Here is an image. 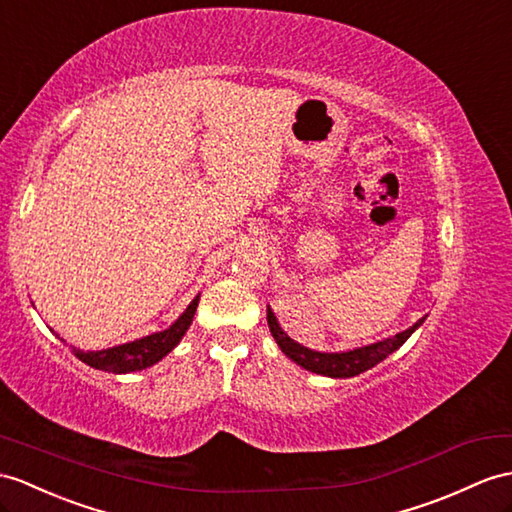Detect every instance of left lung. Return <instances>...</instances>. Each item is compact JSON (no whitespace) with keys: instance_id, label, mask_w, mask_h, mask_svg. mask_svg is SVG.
<instances>
[{"instance_id":"left-lung-1","label":"left lung","mask_w":512,"mask_h":512,"mask_svg":"<svg viewBox=\"0 0 512 512\" xmlns=\"http://www.w3.org/2000/svg\"><path fill=\"white\" fill-rule=\"evenodd\" d=\"M423 321H426V317H421L408 330L397 332L395 336H389V339L378 341V343L354 347V350H347V352H317V350H310V347H304L302 343L293 341L291 336L280 328L276 315H273V310L267 306V323H269L271 336L276 339L278 347L286 354V358H291L295 365L304 367L306 371H313V373H319V376H328V378H354L358 373L376 367L386 356L393 354L395 350H400V347L408 341V336L413 334Z\"/></svg>"}]
</instances>
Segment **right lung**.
Masks as SVG:
<instances>
[{
	"mask_svg": "<svg viewBox=\"0 0 512 512\" xmlns=\"http://www.w3.org/2000/svg\"><path fill=\"white\" fill-rule=\"evenodd\" d=\"M199 304V295H195L193 302L186 306L184 313L171 323L167 330L152 332L147 336H141V339L115 345V347H106V350H97V352H84L78 350V347H71V352L76 354L82 363H86L93 369L99 371H108V373H130V371H141L156 365L158 360L165 358L173 347H176L182 336L189 330L193 323L195 310Z\"/></svg>",
	"mask_w": 512,
	"mask_h": 512,
	"instance_id": "1",
	"label": "right lung"
}]
</instances>
